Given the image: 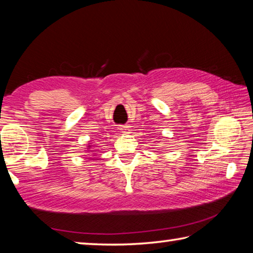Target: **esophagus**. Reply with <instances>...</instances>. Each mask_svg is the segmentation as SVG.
I'll list each match as a JSON object with an SVG mask.
<instances>
[{"label": "esophagus", "mask_w": 253, "mask_h": 253, "mask_svg": "<svg viewBox=\"0 0 253 253\" xmlns=\"http://www.w3.org/2000/svg\"><path fill=\"white\" fill-rule=\"evenodd\" d=\"M121 130L124 132V134H130V126L125 125V126H121Z\"/></svg>", "instance_id": "1"}]
</instances>
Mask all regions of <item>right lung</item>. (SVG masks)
<instances>
[{
  "instance_id": "right-lung-1",
  "label": "right lung",
  "mask_w": 253,
  "mask_h": 253,
  "mask_svg": "<svg viewBox=\"0 0 253 253\" xmlns=\"http://www.w3.org/2000/svg\"><path fill=\"white\" fill-rule=\"evenodd\" d=\"M91 148V145L90 144H88V146H87V149H90Z\"/></svg>"
}]
</instances>
